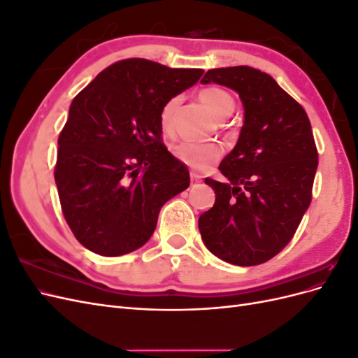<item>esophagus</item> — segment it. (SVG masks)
Returning <instances> with one entry per match:
<instances>
[{"label": "esophagus", "mask_w": 358, "mask_h": 358, "mask_svg": "<svg viewBox=\"0 0 358 358\" xmlns=\"http://www.w3.org/2000/svg\"><path fill=\"white\" fill-rule=\"evenodd\" d=\"M201 175H199L197 171H191V182L192 183H197V182H200L201 180Z\"/></svg>", "instance_id": "esophagus-1"}]
</instances>
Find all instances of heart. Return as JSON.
I'll return each instance as SVG.
<instances>
[{"instance_id": "1", "label": "heart", "mask_w": 358, "mask_h": 358, "mask_svg": "<svg viewBox=\"0 0 358 358\" xmlns=\"http://www.w3.org/2000/svg\"><path fill=\"white\" fill-rule=\"evenodd\" d=\"M199 100L216 119L229 117L236 109L233 95L218 86H209V88L201 90L199 92ZM179 103L180 96H171L162 106L159 112V125L164 133H171L175 128V113ZM173 155L194 170H206L221 158L222 148L215 142H180L173 146Z\"/></svg>"}]
</instances>
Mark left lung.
Wrapping results in <instances>:
<instances>
[{"label": "left lung", "instance_id": "obj_1", "mask_svg": "<svg viewBox=\"0 0 358 358\" xmlns=\"http://www.w3.org/2000/svg\"><path fill=\"white\" fill-rule=\"evenodd\" d=\"M239 94L245 121L220 164L227 182L206 178L215 204L199 218L209 251L234 266L268 262L288 245L312 200L318 152L305 109L267 73L213 69L201 83Z\"/></svg>", "mask_w": 358, "mask_h": 358}]
</instances>
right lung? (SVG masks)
<instances>
[{
	"label": "right lung",
	"mask_w": 358,
	"mask_h": 358,
	"mask_svg": "<svg viewBox=\"0 0 358 358\" xmlns=\"http://www.w3.org/2000/svg\"><path fill=\"white\" fill-rule=\"evenodd\" d=\"M203 73L129 58L74 96L55 182L64 218L86 249L104 257L136 251L155 231L164 203L189 187L187 166L162 143L159 112Z\"/></svg>",
	"instance_id": "add662e5"
}]
</instances>
